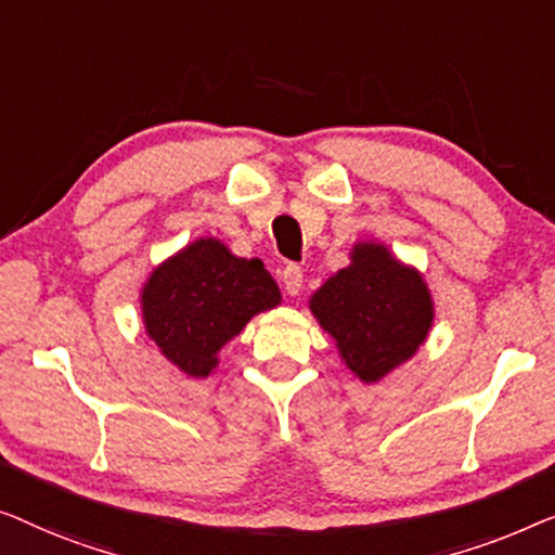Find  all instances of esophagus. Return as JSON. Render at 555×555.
<instances>
[{
  "instance_id": "esophagus-1",
  "label": "esophagus",
  "mask_w": 555,
  "mask_h": 555,
  "mask_svg": "<svg viewBox=\"0 0 555 555\" xmlns=\"http://www.w3.org/2000/svg\"><path fill=\"white\" fill-rule=\"evenodd\" d=\"M281 281H284V292L288 296H296V294L301 292V286H304L301 269L296 267V263H288V267H284V271H281Z\"/></svg>"
}]
</instances>
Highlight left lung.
<instances>
[{"mask_svg":"<svg viewBox=\"0 0 555 555\" xmlns=\"http://www.w3.org/2000/svg\"><path fill=\"white\" fill-rule=\"evenodd\" d=\"M349 259L317 288L309 309L337 341L341 362L370 385L417 352L435 307L423 274L397 261L385 244L362 241Z\"/></svg>","mask_w":555,"mask_h":555,"instance_id":"1","label":"left lung"}]
</instances>
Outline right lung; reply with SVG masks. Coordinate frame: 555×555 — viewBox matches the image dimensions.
<instances>
[{
    "label": "right lung",
    "mask_w": 555,
    "mask_h": 555,
    "mask_svg": "<svg viewBox=\"0 0 555 555\" xmlns=\"http://www.w3.org/2000/svg\"><path fill=\"white\" fill-rule=\"evenodd\" d=\"M281 304L259 259H238L218 238L193 241L163 261L140 292L147 337L189 377H208L218 352L259 311Z\"/></svg>",
    "instance_id": "right-lung-1"
}]
</instances>
